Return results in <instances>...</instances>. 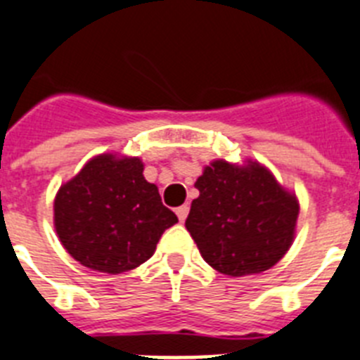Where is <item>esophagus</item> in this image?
Returning a JSON list of instances; mask_svg holds the SVG:
<instances>
[{
    "mask_svg": "<svg viewBox=\"0 0 360 360\" xmlns=\"http://www.w3.org/2000/svg\"><path fill=\"white\" fill-rule=\"evenodd\" d=\"M176 214H178V220L184 222V220L187 218V214H189V205H180V207L176 210Z\"/></svg>",
    "mask_w": 360,
    "mask_h": 360,
    "instance_id": "obj_1",
    "label": "esophagus"
}]
</instances>
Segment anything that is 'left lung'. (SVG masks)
Here are the masks:
<instances>
[{
  "instance_id": "left-lung-1",
  "label": "left lung",
  "mask_w": 360,
  "mask_h": 360,
  "mask_svg": "<svg viewBox=\"0 0 360 360\" xmlns=\"http://www.w3.org/2000/svg\"><path fill=\"white\" fill-rule=\"evenodd\" d=\"M200 191L186 220L211 268L245 276L273 268L295 240L299 200L257 160H213L195 182Z\"/></svg>"
}]
</instances>
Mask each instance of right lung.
Instances as JSON below:
<instances>
[{"instance_id":"1","label":"right lung","mask_w":360,"mask_h":360,"mask_svg":"<svg viewBox=\"0 0 360 360\" xmlns=\"http://www.w3.org/2000/svg\"><path fill=\"white\" fill-rule=\"evenodd\" d=\"M176 222L158 187L143 176L138 156H94L54 198V227L67 253L110 275L149 260L160 236Z\"/></svg>"}]
</instances>
